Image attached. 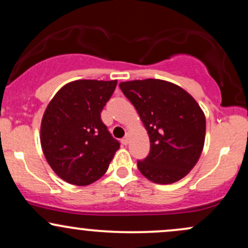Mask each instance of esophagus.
<instances>
[{
	"instance_id": "esophagus-1",
	"label": "esophagus",
	"mask_w": 248,
	"mask_h": 248,
	"mask_svg": "<svg viewBox=\"0 0 248 248\" xmlns=\"http://www.w3.org/2000/svg\"><path fill=\"white\" fill-rule=\"evenodd\" d=\"M128 142H129V138H128V136H124V138L121 140V143L124 144V146H127Z\"/></svg>"
}]
</instances>
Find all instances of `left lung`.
<instances>
[{
	"label": "left lung",
	"instance_id": "1",
	"mask_svg": "<svg viewBox=\"0 0 248 248\" xmlns=\"http://www.w3.org/2000/svg\"><path fill=\"white\" fill-rule=\"evenodd\" d=\"M122 93L138 110L150 139V152L138 161L144 177L171 184L189 173L205 141V115L183 88L161 79L124 81Z\"/></svg>",
	"mask_w": 248,
	"mask_h": 248
}]
</instances>
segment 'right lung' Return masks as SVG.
Instances as JSON below:
<instances>
[{
	"label": "right lung",
	"mask_w": 248,
	"mask_h": 248,
	"mask_svg": "<svg viewBox=\"0 0 248 248\" xmlns=\"http://www.w3.org/2000/svg\"><path fill=\"white\" fill-rule=\"evenodd\" d=\"M116 80H76L57 92L41 124L47 163L62 179L84 186L107 171L120 142L108 132L100 113Z\"/></svg>",
	"instance_id": "1"
}]
</instances>
